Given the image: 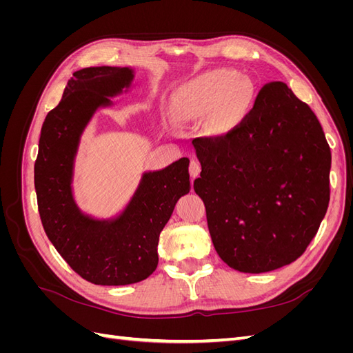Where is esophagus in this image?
<instances>
[{
    "label": "esophagus",
    "mask_w": 353,
    "mask_h": 353,
    "mask_svg": "<svg viewBox=\"0 0 353 353\" xmlns=\"http://www.w3.org/2000/svg\"><path fill=\"white\" fill-rule=\"evenodd\" d=\"M200 174V163L197 162V160H191L190 163V176L191 179H196Z\"/></svg>",
    "instance_id": "34e87169"
}]
</instances>
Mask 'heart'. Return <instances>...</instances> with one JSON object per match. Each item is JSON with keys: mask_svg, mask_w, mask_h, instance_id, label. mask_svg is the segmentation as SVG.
<instances>
[{"mask_svg": "<svg viewBox=\"0 0 353 353\" xmlns=\"http://www.w3.org/2000/svg\"><path fill=\"white\" fill-rule=\"evenodd\" d=\"M252 97V85L236 70L216 69L181 83L170 99V110L181 122L209 119L213 132L225 134L243 121Z\"/></svg>", "mask_w": 353, "mask_h": 353, "instance_id": "obj_1", "label": "heart"}]
</instances>
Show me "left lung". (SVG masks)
<instances>
[{"label": "left lung", "instance_id": "1", "mask_svg": "<svg viewBox=\"0 0 353 353\" xmlns=\"http://www.w3.org/2000/svg\"><path fill=\"white\" fill-rule=\"evenodd\" d=\"M191 144L201 165L194 191L219 258L249 274L294 262L330 200L331 153L311 108L272 82L236 130Z\"/></svg>", "mask_w": 353, "mask_h": 353}]
</instances>
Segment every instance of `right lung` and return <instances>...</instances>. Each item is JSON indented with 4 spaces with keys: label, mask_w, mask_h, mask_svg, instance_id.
Segmentation results:
<instances>
[{
    "label": "right lung",
    "mask_w": 353,
    "mask_h": 353,
    "mask_svg": "<svg viewBox=\"0 0 353 353\" xmlns=\"http://www.w3.org/2000/svg\"><path fill=\"white\" fill-rule=\"evenodd\" d=\"M131 66H95L73 73L61 101L44 121L35 162L39 216L47 237L70 268L99 285L145 280L157 268L159 236L190 193L188 157L160 170H145L125 208L110 218L85 213L73 194L74 159L81 137L100 109L128 94Z\"/></svg>",
    "instance_id": "add662e5"
}]
</instances>
